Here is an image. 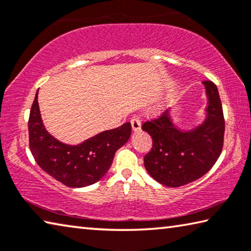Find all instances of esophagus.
Here are the masks:
<instances>
[{"mask_svg":"<svg viewBox=\"0 0 251 251\" xmlns=\"http://www.w3.org/2000/svg\"><path fill=\"white\" fill-rule=\"evenodd\" d=\"M130 124H131V128H133L134 131H138L139 129H141V121H139L137 117L131 118Z\"/></svg>","mask_w":251,"mask_h":251,"instance_id":"esophagus-1","label":"esophagus"}]
</instances>
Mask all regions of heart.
Returning <instances> with one entry per match:
<instances>
[{
  "label": "heart",
  "instance_id": "b5f03b06",
  "mask_svg": "<svg viewBox=\"0 0 251 251\" xmlns=\"http://www.w3.org/2000/svg\"><path fill=\"white\" fill-rule=\"evenodd\" d=\"M159 109H160V106H157V107H155L154 109H152V113H157Z\"/></svg>",
  "mask_w": 251,
  "mask_h": 251
}]
</instances>
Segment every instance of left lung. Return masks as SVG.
Segmentation results:
<instances>
[{
  "instance_id": "obj_1",
  "label": "left lung",
  "mask_w": 251,
  "mask_h": 251,
  "mask_svg": "<svg viewBox=\"0 0 251 251\" xmlns=\"http://www.w3.org/2000/svg\"><path fill=\"white\" fill-rule=\"evenodd\" d=\"M207 95L205 120L193 129L174 124L171 110L143 124L151 136L152 148L144 157L148 174L159 184L179 187L197 180L214 166L222 154L225 134L223 106L217 86L202 82Z\"/></svg>"
}]
</instances>
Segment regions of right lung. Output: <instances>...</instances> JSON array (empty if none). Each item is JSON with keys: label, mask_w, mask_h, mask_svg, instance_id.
Listing matches in <instances>:
<instances>
[{"label": "right lung", "mask_w": 251, "mask_h": 251, "mask_svg": "<svg viewBox=\"0 0 251 251\" xmlns=\"http://www.w3.org/2000/svg\"><path fill=\"white\" fill-rule=\"evenodd\" d=\"M36 92L29 112V150L45 173L67 187L80 188L95 184L112 166L117 150L124 146L131 133L130 123L101 131L78 145H67L54 138L42 121Z\"/></svg>", "instance_id": "add662e5"}]
</instances>
